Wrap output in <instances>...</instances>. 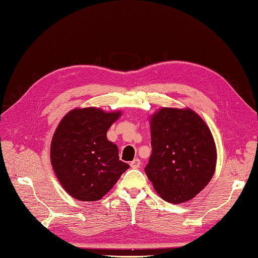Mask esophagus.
I'll return each mask as SVG.
<instances>
[{
    "mask_svg": "<svg viewBox=\"0 0 258 258\" xmlns=\"http://www.w3.org/2000/svg\"><path fill=\"white\" fill-rule=\"evenodd\" d=\"M139 166H140V159H138V158H136V159H134L133 161L130 162V167L134 168V169H137V168H139Z\"/></svg>",
    "mask_w": 258,
    "mask_h": 258,
    "instance_id": "1",
    "label": "esophagus"
}]
</instances>
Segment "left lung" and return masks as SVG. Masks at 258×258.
I'll return each instance as SVG.
<instances>
[{"label":"left lung","instance_id":"8db88e82","mask_svg":"<svg viewBox=\"0 0 258 258\" xmlns=\"http://www.w3.org/2000/svg\"><path fill=\"white\" fill-rule=\"evenodd\" d=\"M152 152L145 171L164 201H190L208 185L217 150L210 129L190 108H161L150 115Z\"/></svg>","mask_w":258,"mask_h":258}]
</instances>
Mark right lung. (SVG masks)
I'll return each instance as SVG.
<instances>
[{
	"instance_id": "obj_1",
	"label": "right lung",
	"mask_w": 258,
	"mask_h": 258,
	"mask_svg": "<svg viewBox=\"0 0 258 258\" xmlns=\"http://www.w3.org/2000/svg\"><path fill=\"white\" fill-rule=\"evenodd\" d=\"M120 115L119 110L76 108L57 124L51 141V165L71 197L99 201L129 168L119 160L117 145L107 138V131Z\"/></svg>"
}]
</instances>
